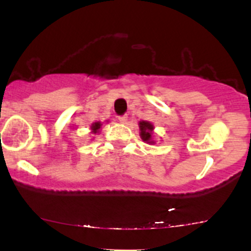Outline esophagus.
Returning a JSON list of instances; mask_svg holds the SVG:
<instances>
[{
  "label": "esophagus",
  "instance_id": "1",
  "mask_svg": "<svg viewBox=\"0 0 251 251\" xmlns=\"http://www.w3.org/2000/svg\"><path fill=\"white\" fill-rule=\"evenodd\" d=\"M118 119H119V122L122 124H126V122H127V116H120Z\"/></svg>",
  "mask_w": 251,
  "mask_h": 251
}]
</instances>
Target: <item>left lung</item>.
Masks as SVG:
<instances>
[{
  "mask_svg": "<svg viewBox=\"0 0 251 251\" xmlns=\"http://www.w3.org/2000/svg\"><path fill=\"white\" fill-rule=\"evenodd\" d=\"M139 129H140V138L143 139V142L148 143V144H155L154 139H153V129L154 126L153 124L146 122V120H142L139 122Z\"/></svg>",
  "mask_w": 251,
  "mask_h": 251,
  "instance_id": "8db88e82",
  "label": "left lung"
}]
</instances>
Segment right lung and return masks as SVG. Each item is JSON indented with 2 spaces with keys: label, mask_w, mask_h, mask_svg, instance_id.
Instances as JSON below:
<instances>
[{
  "label": "right lung",
  "mask_w": 251,
  "mask_h": 251,
  "mask_svg": "<svg viewBox=\"0 0 251 251\" xmlns=\"http://www.w3.org/2000/svg\"><path fill=\"white\" fill-rule=\"evenodd\" d=\"M108 123V122H107ZM101 126H102V124L100 123V122H97V123H93L91 125V133H93V134H99V132H100V129H101Z\"/></svg>",
  "instance_id": "right-lung-1"
}]
</instances>
